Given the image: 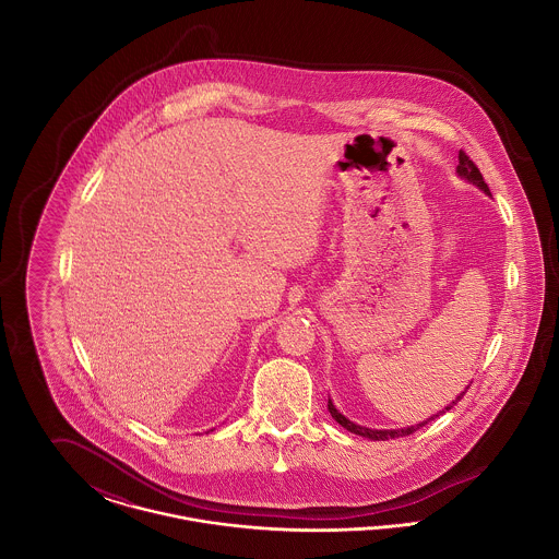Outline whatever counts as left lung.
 <instances>
[{
    "label": "left lung",
    "mask_w": 559,
    "mask_h": 559,
    "mask_svg": "<svg viewBox=\"0 0 559 559\" xmlns=\"http://www.w3.org/2000/svg\"><path fill=\"white\" fill-rule=\"evenodd\" d=\"M456 174L463 178V180H467L469 185H474V187H478L479 190H484V194H488L490 197V188L488 185L484 182V178H481V174H479L478 167H476V163L469 159L463 151H459V165H456ZM469 388V385H467ZM467 392V390H465ZM465 392H461L456 399L452 400L449 406H444L438 415H433V417H440L442 413H447V411H451L452 406L459 402V400L463 399V394ZM326 408H329V413H331V417L340 424L342 427H346L347 431H352V433H356V436H362V438H369V440H390V438H400V436H408V433H413V431H417V429H421V427L426 426L427 421H431L433 417H429L427 421H421V424H417V426L411 427H400V429H369V427L356 426L354 421H349L346 419L337 408H335V404H333V400L329 399V404H326Z\"/></svg>",
    "instance_id": "1"
}]
</instances>
